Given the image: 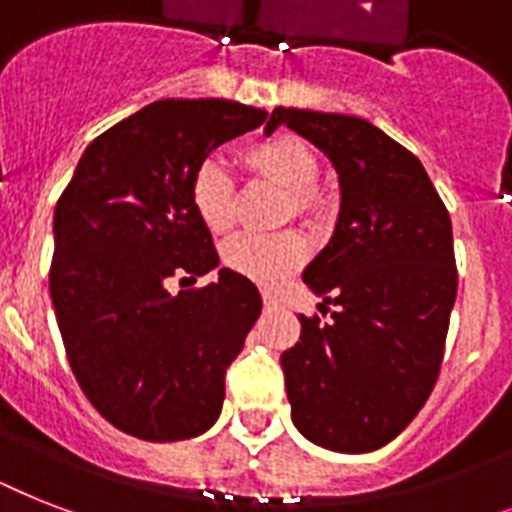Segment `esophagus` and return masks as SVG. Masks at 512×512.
<instances>
[{
    "label": "esophagus",
    "instance_id": "obj_1",
    "mask_svg": "<svg viewBox=\"0 0 512 512\" xmlns=\"http://www.w3.org/2000/svg\"><path fill=\"white\" fill-rule=\"evenodd\" d=\"M263 303L265 308H279V297L273 295V292H263Z\"/></svg>",
    "mask_w": 512,
    "mask_h": 512
}]
</instances>
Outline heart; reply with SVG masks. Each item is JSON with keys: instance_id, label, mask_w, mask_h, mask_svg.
I'll use <instances>...</instances> for the list:
<instances>
[{"instance_id": "b5f03b06", "label": "heart", "mask_w": 512, "mask_h": 512, "mask_svg": "<svg viewBox=\"0 0 512 512\" xmlns=\"http://www.w3.org/2000/svg\"><path fill=\"white\" fill-rule=\"evenodd\" d=\"M244 167L260 180L276 183L287 191V217L313 220L321 212V196L313 188L321 175L319 159L313 148L295 135H273L247 146ZM188 201L209 233L220 236L236 223V183L215 159H207L193 170ZM220 257L228 271L263 287H276L300 268L305 260V241L297 231L271 236L241 233L225 244Z\"/></svg>"}]
</instances>
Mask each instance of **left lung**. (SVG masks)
<instances>
[{
	"instance_id": "left-lung-1",
	"label": "left lung",
	"mask_w": 512,
	"mask_h": 512,
	"mask_svg": "<svg viewBox=\"0 0 512 512\" xmlns=\"http://www.w3.org/2000/svg\"><path fill=\"white\" fill-rule=\"evenodd\" d=\"M279 124L335 164L340 215L303 273L332 321L300 316L281 353L292 422L332 452H374L428 401L444 358L454 297L452 220L420 159L358 116L273 108Z\"/></svg>"
}]
</instances>
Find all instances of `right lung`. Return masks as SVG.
<instances>
[{
  "label": "right lung",
  "instance_id": "obj_1",
  "mask_svg": "<svg viewBox=\"0 0 512 512\" xmlns=\"http://www.w3.org/2000/svg\"><path fill=\"white\" fill-rule=\"evenodd\" d=\"M265 119L233 100H156L92 140L60 193L50 295L68 364L130 436L183 441L220 417L225 369L260 316V292L228 268L177 295L167 281L217 268L188 183L217 146Z\"/></svg>",
  "mask_w": 512,
  "mask_h": 512
}]
</instances>
